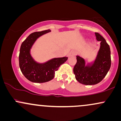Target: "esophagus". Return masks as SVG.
<instances>
[{
  "mask_svg": "<svg viewBox=\"0 0 121 121\" xmlns=\"http://www.w3.org/2000/svg\"><path fill=\"white\" fill-rule=\"evenodd\" d=\"M76 54H77V53H76V51H71V52H70L69 53L68 57H71V56H75V55H76Z\"/></svg>",
  "mask_w": 121,
  "mask_h": 121,
  "instance_id": "esophagus-1",
  "label": "esophagus"
}]
</instances>
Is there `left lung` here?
Returning <instances> with one entry per match:
<instances>
[{"instance_id":"8db88e82","label":"left lung","mask_w":121,"mask_h":121,"mask_svg":"<svg viewBox=\"0 0 121 121\" xmlns=\"http://www.w3.org/2000/svg\"><path fill=\"white\" fill-rule=\"evenodd\" d=\"M97 41H101L100 48L93 62L85 65L83 58L77 56V62L73 68L76 80L86 85L100 82L106 76L111 66L110 49L106 40L100 34L95 33Z\"/></svg>"}]
</instances>
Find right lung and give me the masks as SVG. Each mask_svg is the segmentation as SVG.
<instances>
[{
    "label": "right lung",
    "instance_id": "right-lung-1",
    "mask_svg": "<svg viewBox=\"0 0 121 121\" xmlns=\"http://www.w3.org/2000/svg\"><path fill=\"white\" fill-rule=\"evenodd\" d=\"M51 32L45 30L30 34L22 43L19 53V66L23 75L29 81L36 83H43L54 78L55 72L61 65L68 60L67 57L54 58L44 63H38L33 59L30 51L37 39Z\"/></svg>",
    "mask_w": 121,
    "mask_h": 121
}]
</instances>
